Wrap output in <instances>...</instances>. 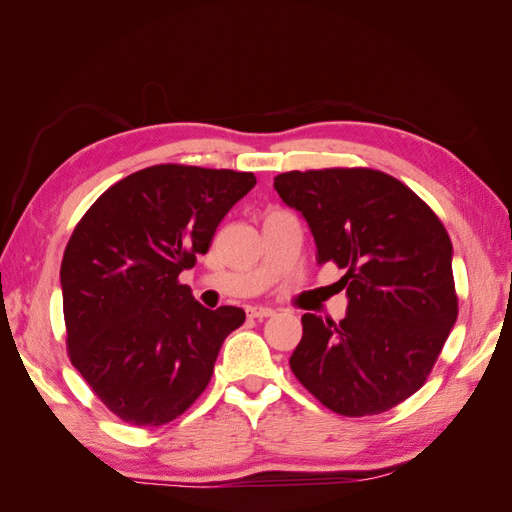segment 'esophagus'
Here are the masks:
<instances>
[{
    "mask_svg": "<svg viewBox=\"0 0 512 512\" xmlns=\"http://www.w3.org/2000/svg\"><path fill=\"white\" fill-rule=\"evenodd\" d=\"M273 314H275V309H271V307H262V305L247 307V316H250V318L262 320V318H269V316H273Z\"/></svg>",
    "mask_w": 512,
    "mask_h": 512,
    "instance_id": "1",
    "label": "esophagus"
}]
</instances>
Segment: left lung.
I'll return each mask as SVG.
<instances>
[{
  "instance_id": "1",
  "label": "left lung",
  "mask_w": 512,
  "mask_h": 512,
  "mask_svg": "<svg viewBox=\"0 0 512 512\" xmlns=\"http://www.w3.org/2000/svg\"><path fill=\"white\" fill-rule=\"evenodd\" d=\"M273 188L346 275L348 314H303L297 380L344 416L391 410L425 384L457 320L453 243L421 198L371 168L290 170Z\"/></svg>"
}]
</instances>
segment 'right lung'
<instances>
[{
  "label": "right lung",
  "mask_w": 512,
  "mask_h": 512,
  "mask_svg": "<svg viewBox=\"0 0 512 512\" xmlns=\"http://www.w3.org/2000/svg\"><path fill=\"white\" fill-rule=\"evenodd\" d=\"M254 185L252 173L158 164L111 185L76 224L59 271L68 354L121 421L166 425L207 389L245 312L203 307L179 273Z\"/></svg>",
  "instance_id": "right-lung-1"
}]
</instances>
